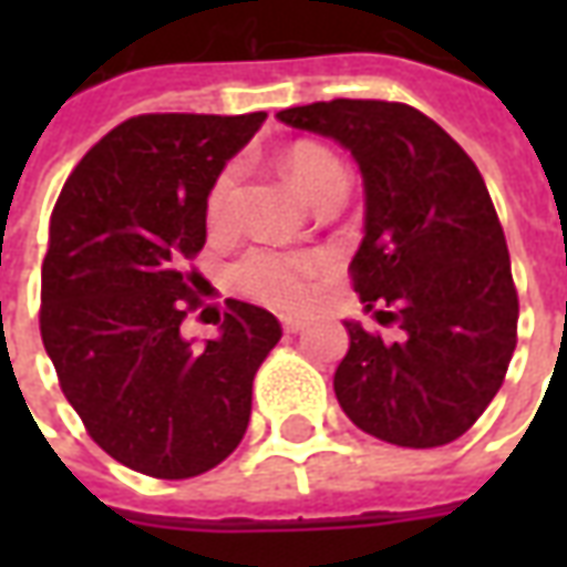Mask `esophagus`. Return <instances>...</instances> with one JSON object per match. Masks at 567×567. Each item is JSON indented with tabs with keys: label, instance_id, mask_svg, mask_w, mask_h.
Returning <instances> with one entry per match:
<instances>
[{
	"label": "esophagus",
	"instance_id": "esophagus-1",
	"mask_svg": "<svg viewBox=\"0 0 567 567\" xmlns=\"http://www.w3.org/2000/svg\"><path fill=\"white\" fill-rule=\"evenodd\" d=\"M309 324L307 316H282V328L288 333H300Z\"/></svg>",
	"mask_w": 567,
	"mask_h": 567
}]
</instances>
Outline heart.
<instances>
[{
	"mask_svg": "<svg viewBox=\"0 0 567 567\" xmlns=\"http://www.w3.org/2000/svg\"><path fill=\"white\" fill-rule=\"evenodd\" d=\"M282 169L288 182L307 203H316L321 194L331 187H346L343 163L333 157L331 151L312 145V142H297L282 154ZM236 190V166H227L212 182L209 197H206V218L212 227H221L230 215ZM328 260L321 255H282V251H248L246 258L234 267V285L251 300H260L267 307L295 309L307 303L312 291V279L321 276Z\"/></svg>",
	"mask_w": 567,
	"mask_h": 567,
	"instance_id": "1",
	"label": "heart"
}]
</instances>
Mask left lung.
I'll return each instance as SVG.
<instances>
[{
	"label": "left lung",
	"instance_id": "left-lung-1",
	"mask_svg": "<svg viewBox=\"0 0 567 567\" xmlns=\"http://www.w3.org/2000/svg\"><path fill=\"white\" fill-rule=\"evenodd\" d=\"M276 117L340 142L358 163L364 239L349 270L364 309L380 307L377 316L404 333L382 343L343 321L349 352L333 373L343 413L410 450L462 437L498 394L519 319L511 255L483 175L413 105L331 100Z\"/></svg>",
	"mask_w": 567,
	"mask_h": 567
}]
</instances>
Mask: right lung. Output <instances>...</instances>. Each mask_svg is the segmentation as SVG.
Masks as SVG:
<instances>
[{"label": "right lung", "instance_id": "right-lung-1", "mask_svg": "<svg viewBox=\"0 0 567 567\" xmlns=\"http://www.w3.org/2000/svg\"><path fill=\"white\" fill-rule=\"evenodd\" d=\"M267 121L140 115L96 142L56 199L42 260V343L87 434L157 480L212 471L239 446L251 382L279 343L272 312L227 300L218 337L194 343L185 264L206 243V197Z\"/></svg>", "mask_w": 567, "mask_h": 567}]
</instances>
